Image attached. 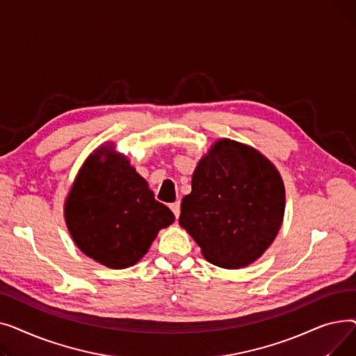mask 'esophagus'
I'll use <instances>...</instances> for the list:
<instances>
[{"mask_svg":"<svg viewBox=\"0 0 356 356\" xmlns=\"http://www.w3.org/2000/svg\"><path fill=\"white\" fill-rule=\"evenodd\" d=\"M170 209H172V212L175 213L176 219H179V216H180V202L170 203Z\"/></svg>","mask_w":356,"mask_h":356,"instance_id":"1","label":"esophagus"}]
</instances>
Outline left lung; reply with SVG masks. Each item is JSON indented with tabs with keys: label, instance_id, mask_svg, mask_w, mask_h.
I'll list each match as a JSON object with an SVG mask.
<instances>
[{
	"label": "left lung",
	"instance_id": "8db88e82",
	"mask_svg": "<svg viewBox=\"0 0 356 356\" xmlns=\"http://www.w3.org/2000/svg\"><path fill=\"white\" fill-rule=\"evenodd\" d=\"M286 207L283 179L255 148L222 138L202 157L180 225L211 264L247 267L273 244Z\"/></svg>",
	"mask_w": 356,
	"mask_h": 356
}]
</instances>
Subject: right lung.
Instances as JSON below:
<instances>
[{"label": "right lung", "instance_id": "obj_1", "mask_svg": "<svg viewBox=\"0 0 356 356\" xmlns=\"http://www.w3.org/2000/svg\"><path fill=\"white\" fill-rule=\"evenodd\" d=\"M65 219L85 255L121 270L144 257L175 215L154 199L147 181L111 144L83 163L67 195Z\"/></svg>", "mask_w": 356, "mask_h": 356}]
</instances>
